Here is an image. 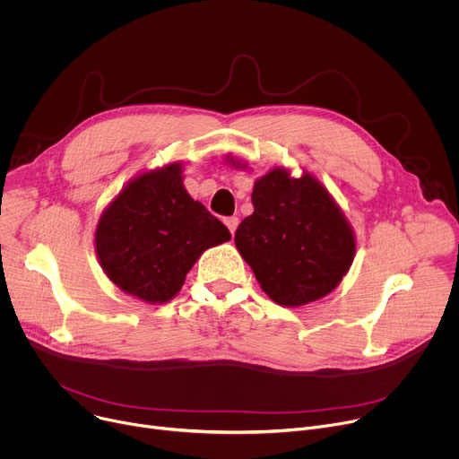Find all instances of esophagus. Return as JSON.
I'll list each match as a JSON object with an SVG mask.
<instances>
[{
	"mask_svg": "<svg viewBox=\"0 0 459 459\" xmlns=\"http://www.w3.org/2000/svg\"><path fill=\"white\" fill-rule=\"evenodd\" d=\"M238 223H239V220L236 218V216H230V218H225V225L229 227V230H230V234H234L236 232V229H238Z\"/></svg>",
	"mask_w": 459,
	"mask_h": 459,
	"instance_id": "obj_1",
	"label": "esophagus"
}]
</instances>
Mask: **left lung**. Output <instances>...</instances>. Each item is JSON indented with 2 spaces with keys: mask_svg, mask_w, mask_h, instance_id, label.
I'll list each match as a JSON object with an SVG mask.
<instances>
[{
  "mask_svg": "<svg viewBox=\"0 0 459 459\" xmlns=\"http://www.w3.org/2000/svg\"><path fill=\"white\" fill-rule=\"evenodd\" d=\"M252 205L234 243L271 299L299 307L340 285L352 265L356 239L316 178L307 172L290 178L289 170L273 169L254 183Z\"/></svg>",
  "mask_w": 459,
  "mask_h": 459,
  "instance_id": "obj_1",
  "label": "left lung"
}]
</instances>
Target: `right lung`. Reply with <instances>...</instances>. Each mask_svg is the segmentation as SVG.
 Returning a JSON list of instances; mask_svg holds the SVG:
<instances>
[{
  "instance_id": "add662e5",
  "label": "right lung",
  "mask_w": 459,
  "mask_h": 459,
  "mask_svg": "<svg viewBox=\"0 0 459 459\" xmlns=\"http://www.w3.org/2000/svg\"><path fill=\"white\" fill-rule=\"evenodd\" d=\"M230 239L229 229L183 186L181 165L143 172L105 209L96 252L112 283L147 303H167L207 248Z\"/></svg>"
}]
</instances>
